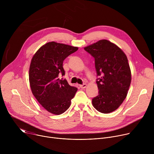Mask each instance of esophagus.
<instances>
[{
	"mask_svg": "<svg viewBox=\"0 0 154 154\" xmlns=\"http://www.w3.org/2000/svg\"><path fill=\"white\" fill-rule=\"evenodd\" d=\"M86 86H87V85L85 83V84H83V85H80V87L81 88L84 89V88H85L86 87Z\"/></svg>",
	"mask_w": 154,
	"mask_h": 154,
	"instance_id": "esophagus-1",
	"label": "esophagus"
}]
</instances>
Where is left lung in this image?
I'll return each instance as SVG.
<instances>
[{
  "mask_svg": "<svg viewBox=\"0 0 154 154\" xmlns=\"http://www.w3.org/2000/svg\"><path fill=\"white\" fill-rule=\"evenodd\" d=\"M95 60L99 94L92 100L93 106L102 113L114 112L125 99L131 74L128 59L121 49L106 39L84 48Z\"/></svg>",
  "mask_w": 154,
  "mask_h": 154,
  "instance_id": "8db88e82",
  "label": "left lung"
}]
</instances>
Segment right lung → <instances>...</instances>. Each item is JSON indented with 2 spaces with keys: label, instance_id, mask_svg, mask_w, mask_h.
Masks as SVG:
<instances>
[{
  "label": "right lung",
  "instance_id": "1",
  "mask_svg": "<svg viewBox=\"0 0 154 154\" xmlns=\"http://www.w3.org/2000/svg\"><path fill=\"white\" fill-rule=\"evenodd\" d=\"M62 43L52 41L42 46L33 56L29 68V82L32 94L49 113L59 115L71 105L77 88L66 80H60L65 74L64 59L78 50Z\"/></svg>",
  "mask_w": 154,
  "mask_h": 154
}]
</instances>
